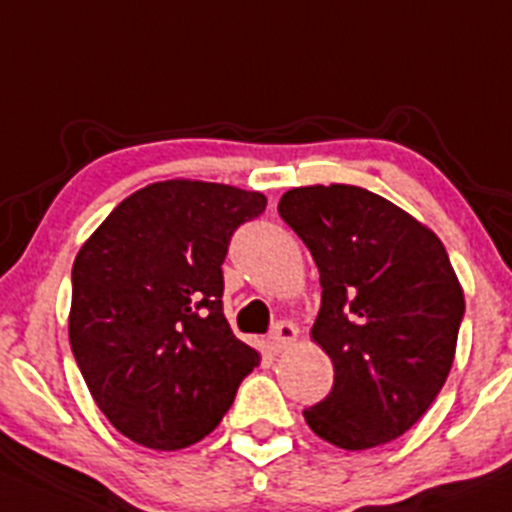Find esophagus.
<instances>
[{
  "instance_id": "1",
  "label": "esophagus",
  "mask_w": 512,
  "mask_h": 512,
  "mask_svg": "<svg viewBox=\"0 0 512 512\" xmlns=\"http://www.w3.org/2000/svg\"><path fill=\"white\" fill-rule=\"evenodd\" d=\"M296 334H299V329H296L291 321H276L274 329H271L269 334V347L274 349V352H284V349L294 342Z\"/></svg>"
}]
</instances>
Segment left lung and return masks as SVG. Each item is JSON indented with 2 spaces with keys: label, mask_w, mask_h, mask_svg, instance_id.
Segmentation results:
<instances>
[{
  "label": "left lung",
  "mask_w": 512,
  "mask_h": 512,
  "mask_svg": "<svg viewBox=\"0 0 512 512\" xmlns=\"http://www.w3.org/2000/svg\"><path fill=\"white\" fill-rule=\"evenodd\" d=\"M279 213L319 269L311 337L334 387L304 420L342 450L405 435L435 402L455 359L465 296L440 238L359 186L284 193Z\"/></svg>",
  "instance_id": "8db88e82"
}]
</instances>
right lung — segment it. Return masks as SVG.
I'll return each instance as SVG.
<instances>
[{
  "mask_svg": "<svg viewBox=\"0 0 512 512\" xmlns=\"http://www.w3.org/2000/svg\"><path fill=\"white\" fill-rule=\"evenodd\" d=\"M261 193L165 180L125 198L72 266L70 344L118 432L180 450L218 427L261 362L223 314V261Z\"/></svg>",
  "mask_w": 512,
  "mask_h": 512,
  "instance_id": "1",
  "label": "right lung"
}]
</instances>
